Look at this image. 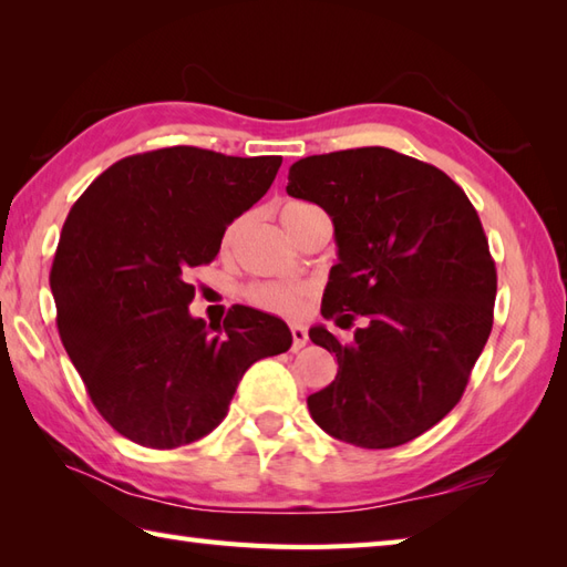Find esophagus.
Instances as JSON below:
<instances>
[{
	"instance_id": "34e87169",
	"label": "esophagus",
	"mask_w": 567,
	"mask_h": 567,
	"mask_svg": "<svg viewBox=\"0 0 567 567\" xmlns=\"http://www.w3.org/2000/svg\"><path fill=\"white\" fill-rule=\"evenodd\" d=\"M292 351H299V348H305L309 341V333L302 327V323H292Z\"/></svg>"
}]
</instances>
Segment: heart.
<instances>
[{
	"mask_svg": "<svg viewBox=\"0 0 567 567\" xmlns=\"http://www.w3.org/2000/svg\"><path fill=\"white\" fill-rule=\"evenodd\" d=\"M311 204L307 202H285L280 209V219L282 226L290 231V226L295 224V219L302 212H307ZM240 219H236L234 224H228V228L224 231V246H231L238 231H240ZM311 290L309 285H299V282H258L250 285L246 290V299L262 311H270V315H282V317H295L302 311L309 302Z\"/></svg>",
	"mask_w": 567,
	"mask_h": 567,
	"instance_id": "1",
	"label": "heart"
}]
</instances>
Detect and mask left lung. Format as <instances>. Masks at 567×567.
<instances>
[{
  "label": "left lung",
  "instance_id": "left-lung-1",
  "mask_svg": "<svg viewBox=\"0 0 567 567\" xmlns=\"http://www.w3.org/2000/svg\"><path fill=\"white\" fill-rule=\"evenodd\" d=\"M287 195L331 216L339 262L309 339L336 353V380L307 396L329 436L394 449L461 402L492 331L497 270L465 192L439 167L370 146L309 155L290 167Z\"/></svg>",
  "mask_w": 567,
  "mask_h": 567
}]
</instances>
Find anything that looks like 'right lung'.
<instances>
[{"mask_svg":"<svg viewBox=\"0 0 567 567\" xmlns=\"http://www.w3.org/2000/svg\"><path fill=\"white\" fill-rule=\"evenodd\" d=\"M280 165L148 151L106 167L72 204L51 268L58 333L92 404L128 441L163 451L207 436L244 372L292 346L287 323L258 309L231 307L216 336L187 309L189 272L216 258Z\"/></svg>","mask_w":567,"mask_h":567,"instance_id":"add662e5","label":"right lung"}]
</instances>
